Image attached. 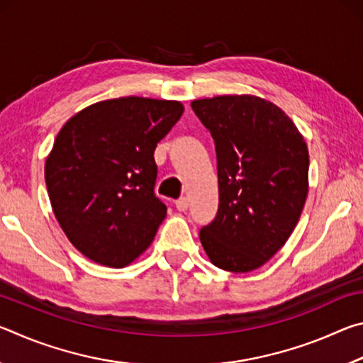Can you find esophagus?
I'll use <instances>...</instances> for the list:
<instances>
[{"mask_svg":"<svg viewBox=\"0 0 363 363\" xmlns=\"http://www.w3.org/2000/svg\"><path fill=\"white\" fill-rule=\"evenodd\" d=\"M174 205H176V208L179 211H186L187 208H189V200L186 199V196H181V199H177L176 201H174Z\"/></svg>","mask_w":363,"mask_h":363,"instance_id":"34e87169","label":"esophagus"}]
</instances>
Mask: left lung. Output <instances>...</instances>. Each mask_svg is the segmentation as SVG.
<instances>
[{
  "label": "left lung",
  "mask_w": 363,
  "mask_h": 363,
  "mask_svg": "<svg viewBox=\"0 0 363 363\" xmlns=\"http://www.w3.org/2000/svg\"><path fill=\"white\" fill-rule=\"evenodd\" d=\"M214 139L219 206L200 242L229 272L261 267L284 247L307 196L309 152L298 128L272 102L255 96L194 101Z\"/></svg>",
  "instance_id": "8db88e82"
}]
</instances>
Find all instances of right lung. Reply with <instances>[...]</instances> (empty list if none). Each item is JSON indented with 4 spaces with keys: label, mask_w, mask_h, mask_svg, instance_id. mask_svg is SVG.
I'll return each instance as SVG.
<instances>
[{
    "label": "right lung",
    "mask_w": 363,
    "mask_h": 363,
    "mask_svg": "<svg viewBox=\"0 0 363 363\" xmlns=\"http://www.w3.org/2000/svg\"><path fill=\"white\" fill-rule=\"evenodd\" d=\"M182 112L177 101L120 97L86 107L59 131L45 167L49 200L91 261L125 267L149 248L167 216L153 152Z\"/></svg>",
    "instance_id": "1"
}]
</instances>
